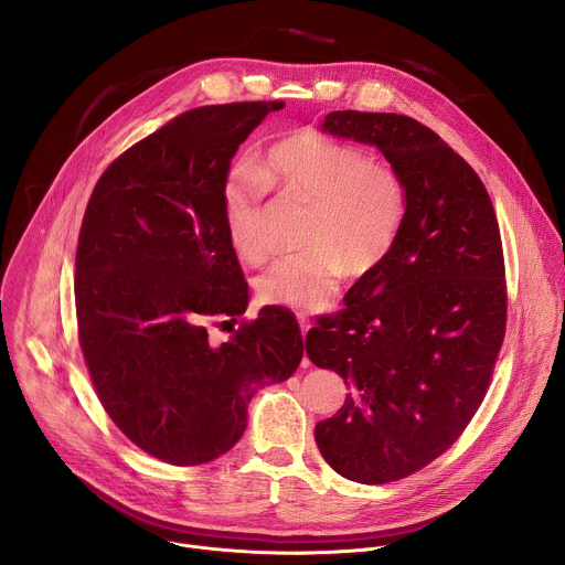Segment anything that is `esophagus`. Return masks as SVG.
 I'll return each instance as SVG.
<instances>
[{
	"mask_svg": "<svg viewBox=\"0 0 565 565\" xmlns=\"http://www.w3.org/2000/svg\"><path fill=\"white\" fill-rule=\"evenodd\" d=\"M297 319H299V327H301V335L306 338V333L310 331V319H308V315H303V312H299ZM303 366H308V358H303Z\"/></svg>",
	"mask_w": 565,
	"mask_h": 565,
	"instance_id": "obj_1",
	"label": "esophagus"
}]
</instances>
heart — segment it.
Returning a JSON list of instances; mask_svg holds the SVG:
<instances>
[{"instance_id": "heart-1", "label": "heart", "mask_w": 565, "mask_h": 565, "mask_svg": "<svg viewBox=\"0 0 565 565\" xmlns=\"http://www.w3.org/2000/svg\"><path fill=\"white\" fill-rule=\"evenodd\" d=\"M266 188L310 203L308 246L275 262L259 281L270 303L317 310L351 268H373L395 244L407 214L402 177L366 151L297 131L273 142L255 170L241 168L223 185V216L232 248L262 264L270 246L262 232Z\"/></svg>"}]
</instances>
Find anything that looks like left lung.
<instances>
[{
	"label": "left lung",
	"instance_id": "1",
	"mask_svg": "<svg viewBox=\"0 0 565 565\" xmlns=\"http://www.w3.org/2000/svg\"><path fill=\"white\" fill-rule=\"evenodd\" d=\"M321 131L375 147L407 188L391 250L306 335L310 362L353 388L317 447L380 486L447 451L486 397L508 317L501 232L478 174L418 120L333 111Z\"/></svg>",
	"mask_w": 565,
	"mask_h": 565
}]
</instances>
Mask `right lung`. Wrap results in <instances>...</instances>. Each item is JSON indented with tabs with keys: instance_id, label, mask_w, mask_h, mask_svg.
Here are the masks:
<instances>
[{
	"instance_id": "add662e5",
	"label": "right lung",
	"mask_w": 565,
	"mask_h": 565,
	"mask_svg": "<svg viewBox=\"0 0 565 565\" xmlns=\"http://www.w3.org/2000/svg\"><path fill=\"white\" fill-rule=\"evenodd\" d=\"M279 109L181 114L114 160L79 227L75 312L92 382L116 427L170 465L230 451L255 393L288 380L303 355L284 306H264L221 344L207 335L212 317L244 315L250 299L223 216L230 160Z\"/></svg>"
}]
</instances>
